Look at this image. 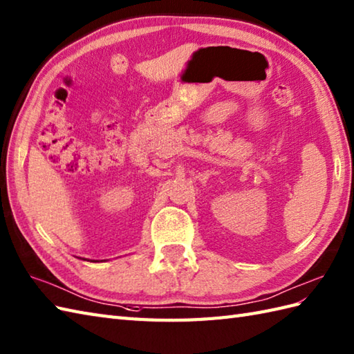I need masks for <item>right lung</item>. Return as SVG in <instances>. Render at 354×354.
<instances>
[{"instance_id": "add662e5", "label": "right lung", "mask_w": 354, "mask_h": 354, "mask_svg": "<svg viewBox=\"0 0 354 354\" xmlns=\"http://www.w3.org/2000/svg\"><path fill=\"white\" fill-rule=\"evenodd\" d=\"M80 259H81V258H80ZM83 259H84V261H90V262H100V261H95V259H86V258H83ZM104 261H105V259H104Z\"/></svg>"}]
</instances>
